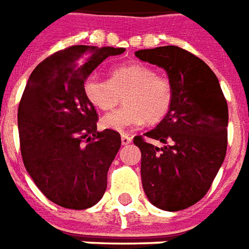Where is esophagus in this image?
I'll return each instance as SVG.
<instances>
[{
  "instance_id": "34e87169",
  "label": "esophagus",
  "mask_w": 249,
  "mask_h": 249,
  "mask_svg": "<svg viewBox=\"0 0 249 249\" xmlns=\"http://www.w3.org/2000/svg\"><path fill=\"white\" fill-rule=\"evenodd\" d=\"M132 142V137L128 136V134H121V143L123 145H128V143Z\"/></svg>"
}]
</instances>
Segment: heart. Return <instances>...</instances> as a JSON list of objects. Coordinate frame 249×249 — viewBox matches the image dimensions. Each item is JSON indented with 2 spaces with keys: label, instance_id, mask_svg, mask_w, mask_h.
Wrapping results in <instances>:
<instances>
[{
  "label": "heart",
  "instance_id": "obj_1",
  "mask_svg": "<svg viewBox=\"0 0 249 249\" xmlns=\"http://www.w3.org/2000/svg\"><path fill=\"white\" fill-rule=\"evenodd\" d=\"M125 106L101 119L106 129L125 132L148 123L161 121L170 109L173 87L156 70L141 63L125 64L110 70L109 80L89 76L84 82V93L101 110L115 108L124 93Z\"/></svg>",
  "mask_w": 249,
  "mask_h": 249
}]
</instances>
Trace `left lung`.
<instances>
[{
	"label": "left lung",
	"mask_w": 249,
	"mask_h": 249,
	"mask_svg": "<svg viewBox=\"0 0 249 249\" xmlns=\"http://www.w3.org/2000/svg\"><path fill=\"white\" fill-rule=\"evenodd\" d=\"M134 55L165 70L173 87L167 115L137 136L141 181L153 206L179 211L195 204L211 187L227 150L228 107L216 75L202 59L177 46L136 51Z\"/></svg>",
	"instance_id": "left-lung-1"
}]
</instances>
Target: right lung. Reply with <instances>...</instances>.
Segmentation results:
<instances>
[{
	"instance_id": "add662e5",
	"label": "right lung",
	"mask_w": 249,
	"mask_h": 249,
	"mask_svg": "<svg viewBox=\"0 0 249 249\" xmlns=\"http://www.w3.org/2000/svg\"><path fill=\"white\" fill-rule=\"evenodd\" d=\"M124 51L72 46L40 62L27 80L18 107L22 160L36 187L64 209L92 207L106 193L121 137L115 130L97 132L84 82L108 56Z\"/></svg>"
}]
</instances>
